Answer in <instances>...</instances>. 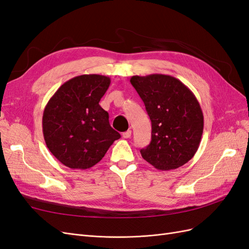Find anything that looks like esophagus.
Wrapping results in <instances>:
<instances>
[{
	"label": "esophagus",
	"mask_w": 249,
	"mask_h": 249,
	"mask_svg": "<svg viewBox=\"0 0 249 249\" xmlns=\"http://www.w3.org/2000/svg\"><path fill=\"white\" fill-rule=\"evenodd\" d=\"M131 135H132V131H131V130H127L126 132L123 133V137L125 138V139H127V138L131 137Z\"/></svg>",
	"instance_id": "esophagus-1"
}]
</instances>
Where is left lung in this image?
Returning a JSON list of instances; mask_svg holds the SVG:
<instances>
[{"label": "left lung", "instance_id": "8db88e82", "mask_svg": "<svg viewBox=\"0 0 249 249\" xmlns=\"http://www.w3.org/2000/svg\"><path fill=\"white\" fill-rule=\"evenodd\" d=\"M152 122V140L140 149L143 159L159 170L183 166L196 153L203 131L200 105L177 78L154 73L130 80Z\"/></svg>", "mask_w": 249, "mask_h": 249}]
</instances>
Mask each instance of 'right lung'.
<instances>
[{
	"instance_id": "obj_1",
	"label": "right lung",
	"mask_w": 249,
	"mask_h": 249,
	"mask_svg": "<svg viewBox=\"0 0 249 249\" xmlns=\"http://www.w3.org/2000/svg\"><path fill=\"white\" fill-rule=\"evenodd\" d=\"M110 83V78L102 74L74 77L59 87L44 108V141L66 167L94 166L120 138L109 124L108 112L99 104Z\"/></svg>"
}]
</instances>
